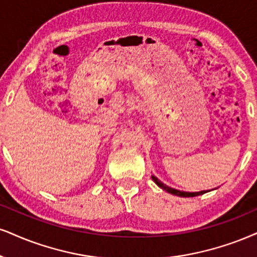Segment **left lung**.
Instances as JSON below:
<instances>
[{
    "label": "left lung",
    "mask_w": 257,
    "mask_h": 257,
    "mask_svg": "<svg viewBox=\"0 0 257 257\" xmlns=\"http://www.w3.org/2000/svg\"><path fill=\"white\" fill-rule=\"evenodd\" d=\"M153 177L154 182L156 183V185L160 187V188H162L163 191H166L168 193H170V194L173 195H177V196H182V198H192V196H198V195H201V194H205V193L210 192V191H201V192H183V191H179V189H175V188H172V187L164 185L163 182H161L160 180L157 179L156 176H151Z\"/></svg>",
    "instance_id": "left-lung-1"
}]
</instances>
